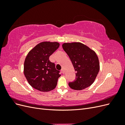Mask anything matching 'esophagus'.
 Listing matches in <instances>:
<instances>
[{
    "label": "esophagus",
    "mask_w": 125,
    "mask_h": 125,
    "mask_svg": "<svg viewBox=\"0 0 125 125\" xmlns=\"http://www.w3.org/2000/svg\"><path fill=\"white\" fill-rule=\"evenodd\" d=\"M61 71H62V73H65V70H64V69H63V68H62V69Z\"/></svg>",
    "instance_id": "34e87169"
}]
</instances>
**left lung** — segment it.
<instances>
[{
    "instance_id": "obj_1",
    "label": "left lung",
    "mask_w": 125,
    "mask_h": 125,
    "mask_svg": "<svg viewBox=\"0 0 125 125\" xmlns=\"http://www.w3.org/2000/svg\"><path fill=\"white\" fill-rule=\"evenodd\" d=\"M62 46L77 72L75 81L69 83L70 88L82 90L92 85L100 70L99 60L96 52L80 42L65 43Z\"/></svg>"
}]
</instances>
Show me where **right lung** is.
Instances as JSON below:
<instances>
[{"instance_id":"right-lung-1","label":"right lung","mask_w":125,"mask_h":125,"mask_svg":"<svg viewBox=\"0 0 125 125\" xmlns=\"http://www.w3.org/2000/svg\"><path fill=\"white\" fill-rule=\"evenodd\" d=\"M59 45L57 42H42L28 52L24 60V74L33 88L41 92H48L56 88L61 74L49 57Z\"/></svg>"}]
</instances>
